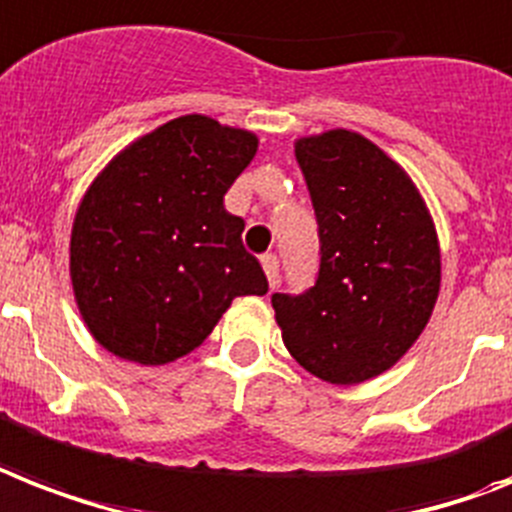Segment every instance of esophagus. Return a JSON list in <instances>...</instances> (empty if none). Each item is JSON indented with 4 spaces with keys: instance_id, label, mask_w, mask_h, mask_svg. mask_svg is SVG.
I'll list each match as a JSON object with an SVG mask.
<instances>
[{
    "instance_id": "obj_1",
    "label": "esophagus",
    "mask_w": 512,
    "mask_h": 512,
    "mask_svg": "<svg viewBox=\"0 0 512 512\" xmlns=\"http://www.w3.org/2000/svg\"><path fill=\"white\" fill-rule=\"evenodd\" d=\"M263 270H265V278H268V286L273 289L278 281V257L276 255H263Z\"/></svg>"
}]
</instances>
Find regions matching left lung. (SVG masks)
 Masks as SVG:
<instances>
[{"instance_id":"left-lung-1","label":"left lung","mask_w":512,"mask_h":512,"mask_svg":"<svg viewBox=\"0 0 512 512\" xmlns=\"http://www.w3.org/2000/svg\"><path fill=\"white\" fill-rule=\"evenodd\" d=\"M313 199L321 268L273 294L281 339L307 373L350 386L389 371L423 334L442 284L434 220L413 178L355 131L294 141Z\"/></svg>"}]
</instances>
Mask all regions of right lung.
Listing matches in <instances>:
<instances>
[{"label": "right lung", "instance_id": "obj_1", "mask_svg": "<svg viewBox=\"0 0 512 512\" xmlns=\"http://www.w3.org/2000/svg\"><path fill=\"white\" fill-rule=\"evenodd\" d=\"M257 155V136L181 115L131 141L83 194L70 231L78 313L107 352L165 365L205 342L268 278L223 197Z\"/></svg>", "mask_w": 512, "mask_h": 512}]
</instances>
